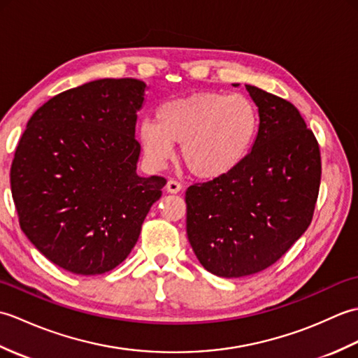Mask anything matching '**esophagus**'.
<instances>
[{"mask_svg":"<svg viewBox=\"0 0 358 358\" xmlns=\"http://www.w3.org/2000/svg\"><path fill=\"white\" fill-rule=\"evenodd\" d=\"M166 191L171 192V194H177V192L181 191V185L178 183L177 180H169V181H167V185H166Z\"/></svg>","mask_w":358,"mask_h":358,"instance_id":"34e87169","label":"esophagus"}]
</instances>
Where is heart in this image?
<instances>
[{
  "label": "heart",
  "mask_w": 358,
  "mask_h": 358,
  "mask_svg": "<svg viewBox=\"0 0 358 358\" xmlns=\"http://www.w3.org/2000/svg\"><path fill=\"white\" fill-rule=\"evenodd\" d=\"M157 123L144 120L138 138L154 166L172 158L173 144L187 171L201 180L231 173L249 154L258 132V112L248 96L196 92L163 103Z\"/></svg>",
  "instance_id": "1"
}]
</instances>
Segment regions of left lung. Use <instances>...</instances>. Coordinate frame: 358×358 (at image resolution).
<instances>
[{"label": "left lung", "mask_w": 358, "mask_h": 358, "mask_svg": "<svg viewBox=\"0 0 358 358\" xmlns=\"http://www.w3.org/2000/svg\"><path fill=\"white\" fill-rule=\"evenodd\" d=\"M246 89L260 117L252 149L231 173L186 191L189 243L224 278L252 275L287 252L313 222L322 178L320 148L299 109Z\"/></svg>", "instance_id": "8db88e82"}]
</instances>
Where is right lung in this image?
I'll return each mask as SVG.
<instances>
[{
  "instance_id": "obj_1",
  "label": "right lung",
  "mask_w": 358,
  "mask_h": 358,
  "mask_svg": "<svg viewBox=\"0 0 358 358\" xmlns=\"http://www.w3.org/2000/svg\"><path fill=\"white\" fill-rule=\"evenodd\" d=\"M146 85L103 78L55 95L30 117L10 187L21 231L59 268L109 272L126 260L166 178L136 173Z\"/></svg>"
}]
</instances>
